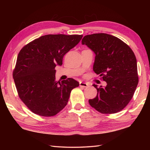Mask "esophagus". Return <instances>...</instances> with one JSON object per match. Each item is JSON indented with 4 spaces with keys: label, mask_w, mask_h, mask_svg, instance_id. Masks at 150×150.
<instances>
[{
    "label": "esophagus",
    "mask_w": 150,
    "mask_h": 150,
    "mask_svg": "<svg viewBox=\"0 0 150 150\" xmlns=\"http://www.w3.org/2000/svg\"><path fill=\"white\" fill-rule=\"evenodd\" d=\"M89 86V84L88 83H86V82H80V86L83 87V88H86Z\"/></svg>",
    "instance_id": "1"
}]
</instances>
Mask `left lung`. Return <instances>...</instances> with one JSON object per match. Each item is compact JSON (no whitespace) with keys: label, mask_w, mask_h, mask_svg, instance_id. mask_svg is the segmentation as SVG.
<instances>
[{"label":"left lung","mask_w":150,"mask_h":150,"mask_svg":"<svg viewBox=\"0 0 150 150\" xmlns=\"http://www.w3.org/2000/svg\"><path fill=\"white\" fill-rule=\"evenodd\" d=\"M82 44L95 53L93 71L106 82L104 87L93 84L97 95L89 103L101 113L119 112L131 100L139 82L134 53L119 38L106 33L86 35Z\"/></svg>","instance_id":"left-lung-1"}]
</instances>
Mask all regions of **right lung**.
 <instances>
[{
    "label": "right lung",
    "mask_w": 150,
    "mask_h": 150,
    "mask_svg": "<svg viewBox=\"0 0 150 150\" xmlns=\"http://www.w3.org/2000/svg\"><path fill=\"white\" fill-rule=\"evenodd\" d=\"M82 35H46L22 47L13 73L18 96L33 113L55 115L64 108L79 82L55 81V68L62 66L66 53L79 44Z\"/></svg>",
    "instance_id": "add662e5"
}]
</instances>
